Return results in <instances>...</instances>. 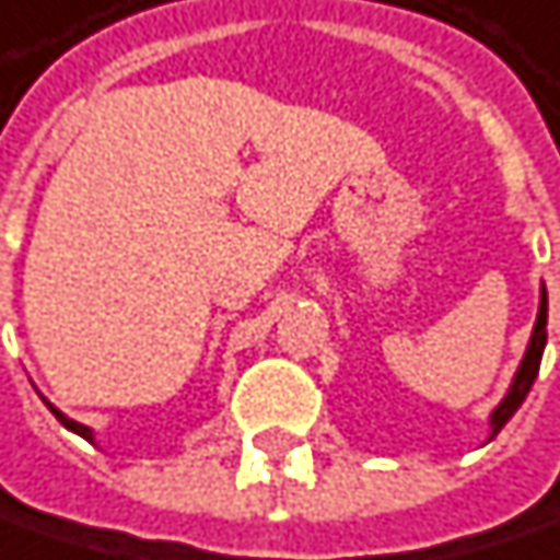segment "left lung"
<instances>
[{
    "instance_id": "left-lung-1",
    "label": "left lung",
    "mask_w": 560,
    "mask_h": 560,
    "mask_svg": "<svg viewBox=\"0 0 560 560\" xmlns=\"http://www.w3.org/2000/svg\"><path fill=\"white\" fill-rule=\"evenodd\" d=\"M548 293H545V287H541V303H538V318H535V328H532V338H528V348H525V358L523 364H520V371H516V377H513V386H510V393L503 396V402L493 409V416H490V425H493V432H490V439L513 419V412L523 406V399L528 396V389L535 384V377H538V364H541V351H545V341H548Z\"/></svg>"
}]
</instances>
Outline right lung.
<instances>
[{"label": "right lung", "instance_id": "obj_1", "mask_svg": "<svg viewBox=\"0 0 560 560\" xmlns=\"http://www.w3.org/2000/svg\"><path fill=\"white\" fill-rule=\"evenodd\" d=\"M50 412L57 416V422H60V425H67L70 432H77V435H83L86 442H93V429H86V425H80V422H73V419H67V416H63L60 409H54V406H50Z\"/></svg>", "mask_w": 560, "mask_h": 560}]
</instances>
